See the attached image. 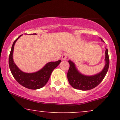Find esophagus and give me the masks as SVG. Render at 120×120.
I'll return each instance as SVG.
<instances>
[{
  "label": "esophagus",
  "instance_id": "34e87169",
  "mask_svg": "<svg viewBox=\"0 0 120 120\" xmlns=\"http://www.w3.org/2000/svg\"><path fill=\"white\" fill-rule=\"evenodd\" d=\"M67 57H68V54L67 53H64L62 55L61 58L63 60H66Z\"/></svg>",
  "mask_w": 120,
  "mask_h": 120
}]
</instances>
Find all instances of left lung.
Segmentation results:
<instances>
[{"instance_id": "8db88e82", "label": "left lung", "mask_w": 120, "mask_h": 120, "mask_svg": "<svg viewBox=\"0 0 120 120\" xmlns=\"http://www.w3.org/2000/svg\"><path fill=\"white\" fill-rule=\"evenodd\" d=\"M101 40L103 41L102 39ZM105 53V67L101 72L93 76H86L79 73L75 68L74 63L69 60L70 66L67 73V78L70 85L74 89L81 90H91L97 86L105 77L109 65V59L107 49H106Z\"/></svg>"}]
</instances>
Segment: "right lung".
<instances>
[{"label": "right lung", "mask_w": 120, "mask_h": 120, "mask_svg": "<svg viewBox=\"0 0 120 120\" xmlns=\"http://www.w3.org/2000/svg\"><path fill=\"white\" fill-rule=\"evenodd\" d=\"M21 35L18 37L12 45L9 56V67L15 79L22 86L32 90L41 89L47 83L53 70L59 65L61 60H59L57 61L49 62L42 69L35 73H26L20 71L13 62V52L15 43Z\"/></svg>", "instance_id": "obj_1"}]
</instances>
